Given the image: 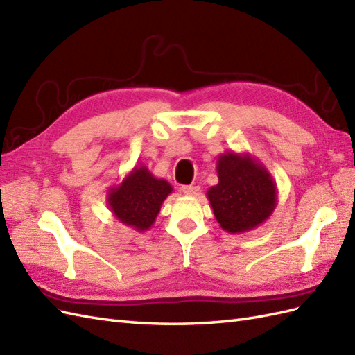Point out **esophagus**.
<instances>
[{
    "label": "esophagus",
    "instance_id": "obj_1",
    "mask_svg": "<svg viewBox=\"0 0 355 355\" xmlns=\"http://www.w3.org/2000/svg\"><path fill=\"white\" fill-rule=\"evenodd\" d=\"M181 190H183V193L184 195H189V196H193V195H196L198 192H199V186H193V184H190V186H183L181 187Z\"/></svg>",
    "mask_w": 355,
    "mask_h": 355
}]
</instances>
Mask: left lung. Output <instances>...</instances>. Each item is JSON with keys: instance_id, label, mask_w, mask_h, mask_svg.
Masks as SVG:
<instances>
[{"instance_id": "1", "label": "left lung", "mask_w": 355, "mask_h": 355, "mask_svg": "<svg viewBox=\"0 0 355 355\" xmlns=\"http://www.w3.org/2000/svg\"><path fill=\"white\" fill-rule=\"evenodd\" d=\"M216 169L219 183L207 190V198L223 231H252L276 210L275 180L252 154L226 151L217 159Z\"/></svg>"}]
</instances>
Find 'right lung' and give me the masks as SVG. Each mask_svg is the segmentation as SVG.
<instances>
[{
    "instance_id": "obj_1",
    "label": "right lung",
    "mask_w": 355,
    "mask_h": 355,
    "mask_svg": "<svg viewBox=\"0 0 355 355\" xmlns=\"http://www.w3.org/2000/svg\"><path fill=\"white\" fill-rule=\"evenodd\" d=\"M172 193L166 180L156 178L147 166H135L118 186L107 190V207L116 220L135 231H148L163 201Z\"/></svg>"
}]
</instances>
